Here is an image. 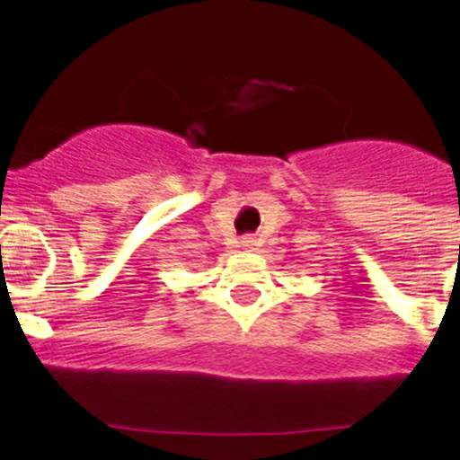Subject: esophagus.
<instances>
[{"label": "esophagus", "mask_w": 460, "mask_h": 460, "mask_svg": "<svg viewBox=\"0 0 460 460\" xmlns=\"http://www.w3.org/2000/svg\"><path fill=\"white\" fill-rule=\"evenodd\" d=\"M242 246H243V249H253V246H255V239H253V237H243V239H242Z\"/></svg>", "instance_id": "34e87169"}]
</instances>
